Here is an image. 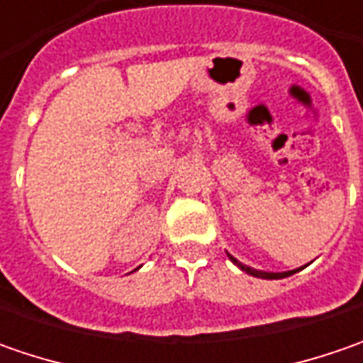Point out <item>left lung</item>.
I'll list each match as a JSON object with an SVG mask.
<instances>
[{
	"instance_id": "8db88e82",
	"label": "left lung",
	"mask_w": 363,
	"mask_h": 363,
	"mask_svg": "<svg viewBox=\"0 0 363 363\" xmlns=\"http://www.w3.org/2000/svg\"><path fill=\"white\" fill-rule=\"evenodd\" d=\"M228 258H230L232 262L238 267V269H242L244 272H248V274H252V277H258V279H285V277H291V274H295V272H299L301 269H295V271H286V272H267V271H257V269H250V267H246V264H242V262H238L236 258L232 257V255H228Z\"/></svg>"
}]
</instances>
